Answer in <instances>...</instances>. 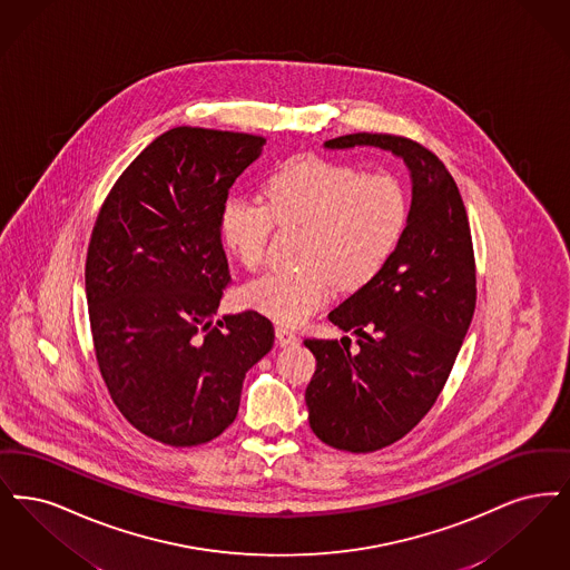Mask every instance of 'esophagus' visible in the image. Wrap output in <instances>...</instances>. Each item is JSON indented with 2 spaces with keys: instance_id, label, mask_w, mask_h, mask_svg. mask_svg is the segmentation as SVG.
I'll list each match as a JSON object with an SVG mask.
<instances>
[{
  "instance_id": "34e87169",
  "label": "esophagus",
  "mask_w": 570,
  "mask_h": 570,
  "mask_svg": "<svg viewBox=\"0 0 570 570\" xmlns=\"http://www.w3.org/2000/svg\"><path fill=\"white\" fill-rule=\"evenodd\" d=\"M274 334H276L278 345H296L297 343L296 332H294V330H289V327H285V325H276Z\"/></svg>"
}]
</instances>
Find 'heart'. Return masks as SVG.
Returning a JSON list of instances; mask_svg holds the SVG:
<instances>
[{
    "instance_id": "obj_1",
    "label": "heart",
    "mask_w": 570,
    "mask_h": 570,
    "mask_svg": "<svg viewBox=\"0 0 570 570\" xmlns=\"http://www.w3.org/2000/svg\"><path fill=\"white\" fill-rule=\"evenodd\" d=\"M411 199L396 174L362 173L320 155L296 157L264 185V202L234 196L223 204L222 238L257 271L274 223L304 227L299 271H273L247 283L240 302L281 325H299L338 285L355 292L381 273L400 247Z\"/></svg>"
}]
</instances>
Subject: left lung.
Masks as SVG:
<instances>
[{"mask_svg": "<svg viewBox=\"0 0 570 570\" xmlns=\"http://www.w3.org/2000/svg\"><path fill=\"white\" fill-rule=\"evenodd\" d=\"M371 145L411 170L404 238L387 266L327 320L357 336L306 338L317 371L306 387L311 430L325 445L371 453L409 434L434 406L464 343L476 302L471 225L445 164L392 134H347L327 149Z\"/></svg>", "mask_w": 570, "mask_h": 570, "instance_id": "obj_1", "label": "left lung"}]
</instances>
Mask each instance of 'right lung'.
Returning a JSON list of instances; mask_svg holds the SVG:
<instances>
[{"mask_svg":"<svg viewBox=\"0 0 570 570\" xmlns=\"http://www.w3.org/2000/svg\"><path fill=\"white\" fill-rule=\"evenodd\" d=\"M266 138L174 127L117 178L85 264L101 379L125 420L157 443L196 446L238 415L245 374L274 343L255 311L213 325L232 276L222 243L229 187Z\"/></svg>","mask_w":570,"mask_h":570,"instance_id":"right-lung-1","label":"right lung"}]
</instances>
